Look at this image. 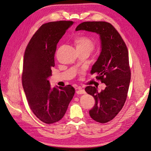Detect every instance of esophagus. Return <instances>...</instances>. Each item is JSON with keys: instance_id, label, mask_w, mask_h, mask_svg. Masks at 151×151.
<instances>
[{"instance_id": "1", "label": "esophagus", "mask_w": 151, "mask_h": 151, "mask_svg": "<svg viewBox=\"0 0 151 151\" xmlns=\"http://www.w3.org/2000/svg\"><path fill=\"white\" fill-rule=\"evenodd\" d=\"M76 93H77V94H85L86 92H85L84 89H82L81 88H78L77 89Z\"/></svg>"}]
</instances>
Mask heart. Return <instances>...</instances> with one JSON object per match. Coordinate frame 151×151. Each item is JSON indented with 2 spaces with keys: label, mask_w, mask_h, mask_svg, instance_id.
Wrapping results in <instances>:
<instances>
[{
  "label": "heart",
  "mask_w": 151,
  "mask_h": 151,
  "mask_svg": "<svg viewBox=\"0 0 151 151\" xmlns=\"http://www.w3.org/2000/svg\"><path fill=\"white\" fill-rule=\"evenodd\" d=\"M74 43L76 50L79 52H88L90 53L94 47L93 41L86 36H76L74 39Z\"/></svg>",
  "instance_id": "b5f03b06"
}]
</instances>
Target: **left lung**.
Wrapping results in <instances>:
<instances>
[{
    "label": "left lung",
    "mask_w": 151,
    "mask_h": 151,
    "mask_svg": "<svg viewBox=\"0 0 151 151\" xmlns=\"http://www.w3.org/2000/svg\"><path fill=\"white\" fill-rule=\"evenodd\" d=\"M93 32L99 36L101 52L91 70L97 73L98 79L106 84L98 92L94 86H88L86 92L95 99V105L89 111L95 121L104 123L113 120L120 111L126 101L130 82L129 53L125 42L115 28L104 21L84 22L76 31Z\"/></svg>",
    "instance_id": "8db88e82"
}]
</instances>
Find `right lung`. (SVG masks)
I'll return each instance as SVG.
<instances>
[{
	"mask_svg": "<svg viewBox=\"0 0 151 151\" xmlns=\"http://www.w3.org/2000/svg\"><path fill=\"white\" fill-rule=\"evenodd\" d=\"M73 21H60L43 24L27 46L22 83L28 104L35 116L51 124L61 120L75 93L70 85L52 88L48 81L55 66L57 45Z\"/></svg>",
	"mask_w": 151,
	"mask_h": 151,
	"instance_id": "add662e5",
	"label": "right lung"
}]
</instances>
